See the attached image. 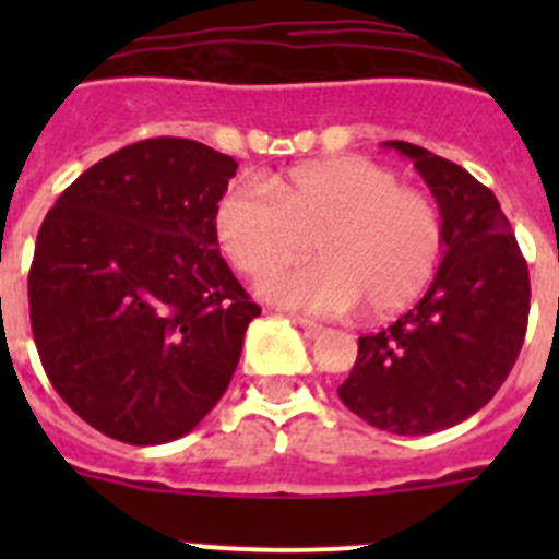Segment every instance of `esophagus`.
Returning <instances> with one entry per match:
<instances>
[{
	"label": "esophagus",
	"mask_w": 559,
	"mask_h": 559,
	"mask_svg": "<svg viewBox=\"0 0 559 559\" xmlns=\"http://www.w3.org/2000/svg\"><path fill=\"white\" fill-rule=\"evenodd\" d=\"M294 322L299 324V330H302V333L308 335V338H316V335H319V333H322V330H324L322 324L313 322V319H305V316H296Z\"/></svg>",
	"instance_id": "1"
}]
</instances>
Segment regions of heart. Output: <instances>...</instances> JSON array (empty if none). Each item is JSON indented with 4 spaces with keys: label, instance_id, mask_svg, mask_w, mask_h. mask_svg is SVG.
Returning a JSON list of instances; mask_svg holds the SVG:
<instances>
[{
    "label": "heart",
    "instance_id": "obj_1",
    "mask_svg": "<svg viewBox=\"0 0 559 559\" xmlns=\"http://www.w3.org/2000/svg\"><path fill=\"white\" fill-rule=\"evenodd\" d=\"M218 243L243 274L320 260L260 280L271 302L313 313H347L364 302L374 319L412 308L437 274L445 226L431 195L403 187L367 156H330L294 167L269 185L229 190L215 212Z\"/></svg>",
    "mask_w": 559,
    "mask_h": 559
}]
</instances>
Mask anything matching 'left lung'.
<instances>
[{
	"instance_id": "left-lung-1",
	"label": "left lung",
	"mask_w": 559,
	"mask_h": 559,
	"mask_svg": "<svg viewBox=\"0 0 559 559\" xmlns=\"http://www.w3.org/2000/svg\"><path fill=\"white\" fill-rule=\"evenodd\" d=\"M408 156L437 199L445 246L426 296L392 328L358 338L341 403L400 437L445 431L501 389L526 335L530 271L492 190L412 142Z\"/></svg>"
}]
</instances>
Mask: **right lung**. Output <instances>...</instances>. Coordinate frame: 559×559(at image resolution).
Returning <instances> with one entry per match:
<instances>
[{
  "label": "right lung",
  "instance_id": "add662e5",
  "mask_svg": "<svg viewBox=\"0 0 559 559\" xmlns=\"http://www.w3.org/2000/svg\"><path fill=\"white\" fill-rule=\"evenodd\" d=\"M237 162L176 136L81 173L38 229L29 324L72 412L128 445L185 437L215 408L260 308L218 249Z\"/></svg>",
  "mask_w": 559,
  "mask_h": 559
}]
</instances>
